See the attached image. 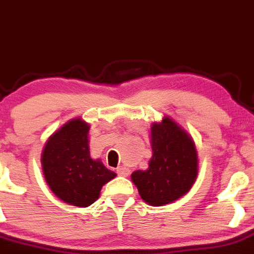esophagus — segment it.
Wrapping results in <instances>:
<instances>
[{"mask_svg":"<svg viewBox=\"0 0 254 254\" xmlns=\"http://www.w3.org/2000/svg\"><path fill=\"white\" fill-rule=\"evenodd\" d=\"M116 173H118V175H120V177H127V175L130 174V169L125 167V165H120V167L116 169Z\"/></svg>","mask_w":254,"mask_h":254,"instance_id":"obj_1","label":"esophagus"}]
</instances>
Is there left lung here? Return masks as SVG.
<instances>
[{
    "label": "left lung",
    "mask_w": 254,
    "mask_h": 254,
    "mask_svg": "<svg viewBox=\"0 0 254 254\" xmlns=\"http://www.w3.org/2000/svg\"><path fill=\"white\" fill-rule=\"evenodd\" d=\"M153 156L146 170H135L131 182L144 202L169 204L188 193L198 177V153L191 135L169 116L150 127Z\"/></svg>",
    "instance_id": "1"
}]
</instances>
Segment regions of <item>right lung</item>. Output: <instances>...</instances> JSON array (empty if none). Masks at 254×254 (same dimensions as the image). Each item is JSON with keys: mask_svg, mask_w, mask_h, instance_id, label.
<instances>
[{"mask_svg": "<svg viewBox=\"0 0 254 254\" xmlns=\"http://www.w3.org/2000/svg\"><path fill=\"white\" fill-rule=\"evenodd\" d=\"M90 124L73 118L50 135L41 154L45 181L60 200L73 207H89L103 186L116 177L89 148Z\"/></svg>", "mask_w": 254, "mask_h": 254, "instance_id": "right-lung-1", "label": "right lung"}]
</instances>
